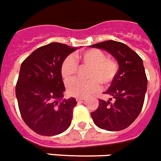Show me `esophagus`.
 Listing matches in <instances>:
<instances>
[{
	"instance_id": "1",
	"label": "esophagus",
	"mask_w": 161,
	"mask_h": 161,
	"mask_svg": "<svg viewBox=\"0 0 161 161\" xmlns=\"http://www.w3.org/2000/svg\"><path fill=\"white\" fill-rule=\"evenodd\" d=\"M86 99H85V98H77L76 99V101L78 102V103H84V102H86Z\"/></svg>"
}]
</instances>
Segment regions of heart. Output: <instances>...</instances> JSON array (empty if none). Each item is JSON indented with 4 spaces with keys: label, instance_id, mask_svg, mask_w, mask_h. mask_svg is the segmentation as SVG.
Returning a JSON list of instances; mask_svg holds the SVG:
<instances>
[{
    "label": "heart",
    "instance_id": "1",
    "mask_svg": "<svg viewBox=\"0 0 161 161\" xmlns=\"http://www.w3.org/2000/svg\"><path fill=\"white\" fill-rule=\"evenodd\" d=\"M89 66L86 73L87 81L75 80L67 84V92L71 96L85 98L99 92L100 85L108 86L112 84L118 71L119 63L114 58H106L101 50L90 48L76 54L75 58L66 57L61 65V75L64 81L68 82L75 77L78 65Z\"/></svg>",
    "mask_w": 161,
    "mask_h": 161
}]
</instances>
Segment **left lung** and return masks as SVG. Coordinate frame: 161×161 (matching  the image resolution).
<instances>
[{
  "mask_svg": "<svg viewBox=\"0 0 161 161\" xmlns=\"http://www.w3.org/2000/svg\"><path fill=\"white\" fill-rule=\"evenodd\" d=\"M90 47L104 49L119 62L116 77L105 92L108 101L99 99V107L90 114L97 127L107 131H121L129 127L140 114L147 88L142 59L123 42L104 41Z\"/></svg>",
  "mask_w": 161,
  "mask_h": 161,
  "instance_id": "1",
  "label": "left lung"
}]
</instances>
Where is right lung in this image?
Masks as SVG:
<instances>
[{"instance_id":"right-lung-1","label":"right lung","mask_w":161,"mask_h":161,"mask_svg":"<svg viewBox=\"0 0 161 161\" xmlns=\"http://www.w3.org/2000/svg\"><path fill=\"white\" fill-rule=\"evenodd\" d=\"M76 50L66 44L52 42L38 47L22 62L15 95L26 125L41 136H55L71 125L75 98H63L61 75L62 61Z\"/></svg>"}]
</instances>
